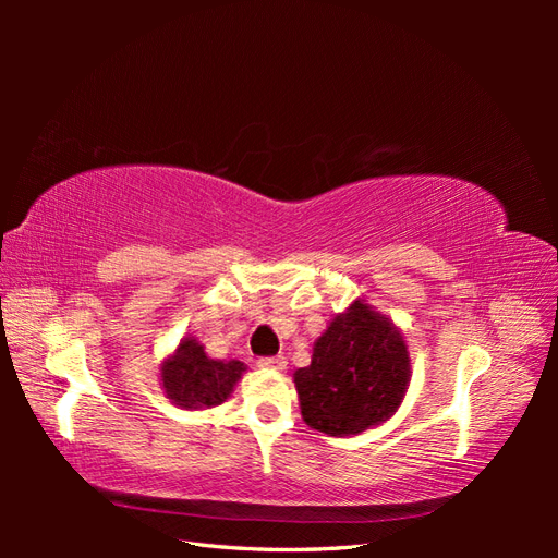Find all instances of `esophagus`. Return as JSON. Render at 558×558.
Wrapping results in <instances>:
<instances>
[{
	"instance_id": "34e87169",
	"label": "esophagus",
	"mask_w": 558,
	"mask_h": 558,
	"mask_svg": "<svg viewBox=\"0 0 558 558\" xmlns=\"http://www.w3.org/2000/svg\"><path fill=\"white\" fill-rule=\"evenodd\" d=\"M258 367H265V369H286V359L283 356H263V359H258Z\"/></svg>"
}]
</instances>
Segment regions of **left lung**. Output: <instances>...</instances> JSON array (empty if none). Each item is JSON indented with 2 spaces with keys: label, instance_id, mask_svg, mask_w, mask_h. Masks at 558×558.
<instances>
[{
  "label": "left lung",
  "instance_id": "8db88e82",
  "mask_svg": "<svg viewBox=\"0 0 558 558\" xmlns=\"http://www.w3.org/2000/svg\"><path fill=\"white\" fill-rule=\"evenodd\" d=\"M410 384L402 335L363 302L335 316L312 365L295 373L302 418L326 435H359L391 416Z\"/></svg>",
  "mask_w": 558,
  "mask_h": 558
}]
</instances>
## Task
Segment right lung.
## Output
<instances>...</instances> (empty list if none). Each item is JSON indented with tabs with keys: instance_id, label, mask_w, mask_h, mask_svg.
<instances>
[{
	"instance_id": "add662e5",
	"label": "right lung",
	"mask_w": 558,
	"mask_h": 558,
	"mask_svg": "<svg viewBox=\"0 0 558 558\" xmlns=\"http://www.w3.org/2000/svg\"><path fill=\"white\" fill-rule=\"evenodd\" d=\"M240 361H214L195 340H183L162 365V386L179 408H216L230 393L244 373Z\"/></svg>"
}]
</instances>
